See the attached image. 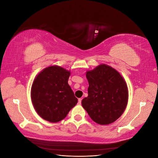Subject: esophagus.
I'll list each match as a JSON object with an SVG mask.
<instances>
[{"label":"esophagus","instance_id":"1","mask_svg":"<svg viewBox=\"0 0 158 158\" xmlns=\"http://www.w3.org/2000/svg\"><path fill=\"white\" fill-rule=\"evenodd\" d=\"M81 103H82V99L79 98V99H78V103L79 105H80Z\"/></svg>","mask_w":158,"mask_h":158}]
</instances>
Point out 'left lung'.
Masks as SVG:
<instances>
[{
	"mask_svg": "<svg viewBox=\"0 0 158 158\" xmlns=\"http://www.w3.org/2000/svg\"><path fill=\"white\" fill-rule=\"evenodd\" d=\"M88 95L82 105L89 116L101 125L113 123L125 111L128 90L121 74L111 66L102 64L86 72Z\"/></svg>",
	"mask_w": 158,
	"mask_h": 158,
	"instance_id": "1",
	"label": "left lung"
}]
</instances>
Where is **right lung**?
I'll return each mask as SVG.
<instances>
[{
    "label": "right lung",
    "instance_id": "1",
    "mask_svg": "<svg viewBox=\"0 0 158 158\" xmlns=\"http://www.w3.org/2000/svg\"><path fill=\"white\" fill-rule=\"evenodd\" d=\"M70 70L59 66L42 70L33 80L31 88L33 106L45 121L57 123L64 119L78 102L68 84Z\"/></svg>",
    "mask_w": 158,
    "mask_h": 158
}]
</instances>
